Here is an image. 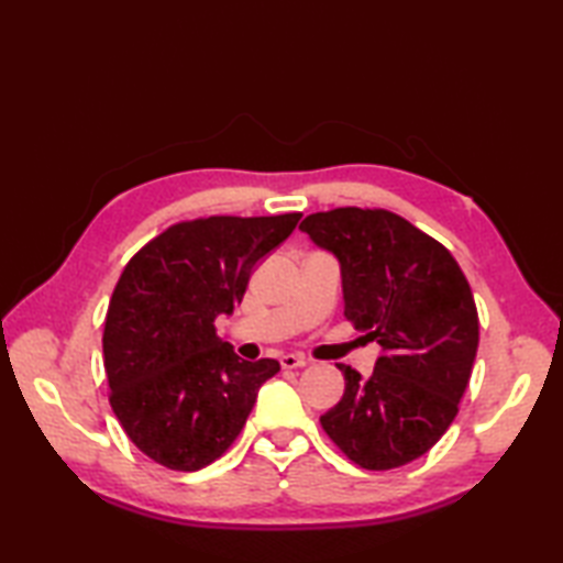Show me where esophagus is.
I'll use <instances>...</instances> for the list:
<instances>
[{"label": "esophagus", "instance_id": "obj_1", "mask_svg": "<svg viewBox=\"0 0 563 563\" xmlns=\"http://www.w3.org/2000/svg\"><path fill=\"white\" fill-rule=\"evenodd\" d=\"M280 365H283L285 369L305 367V365H307V357H305V355H297V353H285V355H280Z\"/></svg>", "mask_w": 563, "mask_h": 563}]
</instances>
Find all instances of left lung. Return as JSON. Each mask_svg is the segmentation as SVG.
<instances>
[{"label": "left lung", "instance_id": "left-lung-1", "mask_svg": "<svg viewBox=\"0 0 563 563\" xmlns=\"http://www.w3.org/2000/svg\"><path fill=\"white\" fill-rule=\"evenodd\" d=\"M300 230L339 258L343 317L382 349L369 377L339 365L345 391L319 423L363 470H397L460 411L479 349L470 283L445 246L397 212L336 208L307 214Z\"/></svg>", "mask_w": 563, "mask_h": 563}]
</instances>
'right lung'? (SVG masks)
Returning a JSON list of instances; mask_svg holds the SVG:
<instances>
[{
  "instance_id": "right-lung-1",
  "label": "right lung",
  "mask_w": 563,
  "mask_h": 563,
  "mask_svg": "<svg viewBox=\"0 0 563 563\" xmlns=\"http://www.w3.org/2000/svg\"><path fill=\"white\" fill-rule=\"evenodd\" d=\"M302 212L212 214L166 227L128 261L103 327L109 401L150 460L196 472L242 433L278 361H242L214 319L242 302L256 263L290 236Z\"/></svg>"
}]
</instances>
